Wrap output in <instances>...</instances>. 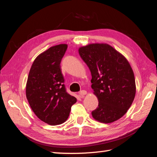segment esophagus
Listing matches in <instances>:
<instances>
[{
  "label": "esophagus",
  "mask_w": 157,
  "mask_h": 157,
  "mask_svg": "<svg viewBox=\"0 0 157 157\" xmlns=\"http://www.w3.org/2000/svg\"><path fill=\"white\" fill-rule=\"evenodd\" d=\"M86 91L85 90H81V91H80V95H82V96L86 95Z\"/></svg>",
  "instance_id": "34e87169"
}]
</instances>
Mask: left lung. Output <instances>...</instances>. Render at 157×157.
<instances>
[{"mask_svg": "<svg viewBox=\"0 0 157 157\" xmlns=\"http://www.w3.org/2000/svg\"><path fill=\"white\" fill-rule=\"evenodd\" d=\"M80 56L91 72V87L98 107L91 113L102 123L119 120L127 112L136 94L133 71L124 56L105 44L80 48Z\"/></svg>", "mask_w": 157, "mask_h": 157, "instance_id": "8db88e82", "label": "left lung"}]
</instances>
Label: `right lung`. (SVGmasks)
Instances as JSON below:
<instances>
[{
    "label": "right lung",
    "mask_w": 157,
    "mask_h": 157,
    "mask_svg": "<svg viewBox=\"0 0 157 157\" xmlns=\"http://www.w3.org/2000/svg\"><path fill=\"white\" fill-rule=\"evenodd\" d=\"M67 44L50 48L31 66L26 85V97L37 117L50 125L64 123L76 102L67 91L60 63Z\"/></svg>",
    "instance_id": "1"
}]
</instances>
